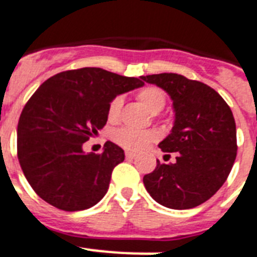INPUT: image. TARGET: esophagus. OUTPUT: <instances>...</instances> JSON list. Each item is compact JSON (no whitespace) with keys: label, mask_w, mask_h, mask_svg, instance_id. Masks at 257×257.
I'll use <instances>...</instances> for the list:
<instances>
[{"label":"esophagus","mask_w":257,"mask_h":257,"mask_svg":"<svg viewBox=\"0 0 257 257\" xmlns=\"http://www.w3.org/2000/svg\"><path fill=\"white\" fill-rule=\"evenodd\" d=\"M125 157H126V160H135L136 154L132 153V152H126V153H125Z\"/></svg>","instance_id":"34e87169"}]
</instances>
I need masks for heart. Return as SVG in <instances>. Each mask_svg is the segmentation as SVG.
<instances>
[{
  "label": "heart",
  "instance_id": "heart-1",
  "mask_svg": "<svg viewBox=\"0 0 257 257\" xmlns=\"http://www.w3.org/2000/svg\"><path fill=\"white\" fill-rule=\"evenodd\" d=\"M137 99L144 107L149 110L150 113H158L166 103V96L161 88L158 87H145L139 92ZM122 105L121 96H116L110 101L108 107V117L109 120H116L120 114ZM112 139L117 145L126 150L139 152L149 145L152 141L158 139V133L154 131H135L132 128H120L114 131Z\"/></svg>",
  "mask_w": 257,
  "mask_h": 257
}]
</instances>
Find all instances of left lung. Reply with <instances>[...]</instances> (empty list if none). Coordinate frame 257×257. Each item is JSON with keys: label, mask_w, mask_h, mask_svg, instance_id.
<instances>
[{"label": "left lung", "mask_w": 257, "mask_h": 257, "mask_svg": "<svg viewBox=\"0 0 257 257\" xmlns=\"http://www.w3.org/2000/svg\"><path fill=\"white\" fill-rule=\"evenodd\" d=\"M140 78L172 99L174 124L158 147L177 156L174 164L157 160L153 172L144 176L145 189L165 207H197L222 187L236 158L232 112L215 89L201 81L166 72Z\"/></svg>", "instance_id": "1"}]
</instances>
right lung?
<instances>
[{
	"label": "right lung",
	"instance_id": "add662e5",
	"mask_svg": "<svg viewBox=\"0 0 257 257\" xmlns=\"http://www.w3.org/2000/svg\"><path fill=\"white\" fill-rule=\"evenodd\" d=\"M140 79L84 67L54 75L31 96L18 121L17 152L27 182L43 201L64 211L101 201L124 150L107 141L101 154L85 153L83 144L107 124L116 96L143 87Z\"/></svg>",
	"mask_w": 257,
	"mask_h": 257
}]
</instances>
